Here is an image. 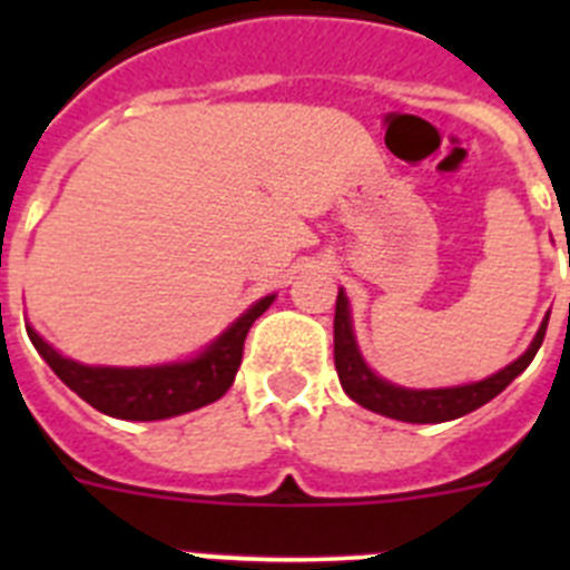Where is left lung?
<instances>
[{"label":"left lung","mask_w":570,"mask_h":570,"mask_svg":"<svg viewBox=\"0 0 570 570\" xmlns=\"http://www.w3.org/2000/svg\"><path fill=\"white\" fill-rule=\"evenodd\" d=\"M551 316V314H548ZM548 316L542 320L540 331L533 336L531 347L520 360H513L511 365L502 367L500 374L488 376V380L471 382V385L456 387H431V391H414V387L391 385L387 380L376 376L371 367L362 360L360 347H356L354 325H351V308H347V296H336V314H334V365L340 374L345 394L362 407L374 411V414L391 416L400 422H448L456 416H465L493 396L502 394L517 376L531 365V360L540 351L542 340H546Z\"/></svg>","instance_id":"1"}]
</instances>
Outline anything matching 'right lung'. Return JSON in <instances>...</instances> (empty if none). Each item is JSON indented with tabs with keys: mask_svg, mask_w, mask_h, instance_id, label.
<instances>
[{
	"mask_svg": "<svg viewBox=\"0 0 570 570\" xmlns=\"http://www.w3.org/2000/svg\"><path fill=\"white\" fill-rule=\"evenodd\" d=\"M271 302H274V294L262 296L228 331L216 336L203 354L188 362H170V365H82V362L59 354L57 347L48 345L30 325L28 336L33 347L42 354V360L53 367V374L70 391H77L88 405H94L102 414L116 416V420L154 422L210 405L234 385L245 336H248L250 325L268 311Z\"/></svg>",
	"mask_w": 570,
	"mask_h": 570,
	"instance_id": "add662e5",
	"label": "right lung"
}]
</instances>
